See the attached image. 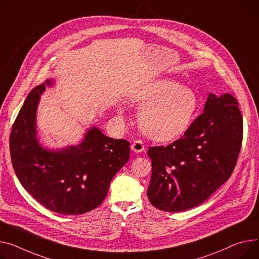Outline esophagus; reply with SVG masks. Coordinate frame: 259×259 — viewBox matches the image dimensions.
Returning <instances> with one entry per match:
<instances>
[{
    "label": "esophagus",
    "mask_w": 259,
    "mask_h": 259,
    "mask_svg": "<svg viewBox=\"0 0 259 259\" xmlns=\"http://www.w3.org/2000/svg\"><path fill=\"white\" fill-rule=\"evenodd\" d=\"M132 150L136 153H139V152H142L144 150V144L142 141L140 140H136L134 141V143L132 144Z\"/></svg>",
    "instance_id": "esophagus-1"
}]
</instances>
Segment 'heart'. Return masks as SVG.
<instances>
[{"mask_svg":"<svg viewBox=\"0 0 259 259\" xmlns=\"http://www.w3.org/2000/svg\"><path fill=\"white\" fill-rule=\"evenodd\" d=\"M140 109L138 124L142 133L156 142H169L182 137L190 127L198 108L194 91L172 79H156L131 95ZM121 113V109L118 108Z\"/></svg>","mask_w":259,"mask_h":259,"instance_id":"1","label":"heart"}]
</instances>
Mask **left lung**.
Segmentation results:
<instances>
[{
	"label": "left lung",
	"mask_w": 259,
	"mask_h": 259,
	"mask_svg": "<svg viewBox=\"0 0 259 259\" xmlns=\"http://www.w3.org/2000/svg\"><path fill=\"white\" fill-rule=\"evenodd\" d=\"M203 111L177 141L148 149L147 197L158 209L174 212L201 204L234 169L243 140L237 101L229 93H209Z\"/></svg>",
	"instance_id": "1"
}]
</instances>
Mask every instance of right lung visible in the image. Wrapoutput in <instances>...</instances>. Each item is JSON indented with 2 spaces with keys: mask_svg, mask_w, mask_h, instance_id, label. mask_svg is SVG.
Returning <instances> with one entry per match:
<instances>
[{
  "mask_svg": "<svg viewBox=\"0 0 259 259\" xmlns=\"http://www.w3.org/2000/svg\"><path fill=\"white\" fill-rule=\"evenodd\" d=\"M53 78L28 94L10 134L14 172L25 190L48 209L82 214L105 200L114 175L130 158V143L88 127L82 140L61 148L45 147L38 137L37 110Z\"/></svg>",
  "mask_w": 259,
  "mask_h": 259,
  "instance_id": "1",
  "label": "right lung"
}]
</instances>
